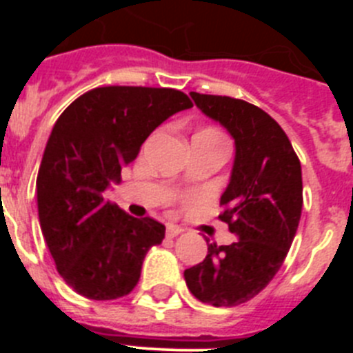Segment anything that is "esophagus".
Masks as SVG:
<instances>
[{
  "label": "esophagus",
  "mask_w": 353,
  "mask_h": 353,
  "mask_svg": "<svg viewBox=\"0 0 353 353\" xmlns=\"http://www.w3.org/2000/svg\"><path fill=\"white\" fill-rule=\"evenodd\" d=\"M182 232H183V230L180 226H174V224H170V226L166 228V236H170V239H174V236H179Z\"/></svg>",
  "instance_id": "esophagus-1"
}]
</instances>
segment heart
Wrapping results in <instances>:
<instances>
[{
  "label": "heart",
  "instance_id": "obj_1",
  "mask_svg": "<svg viewBox=\"0 0 353 353\" xmlns=\"http://www.w3.org/2000/svg\"><path fill=\"white\" fill-rule=\"evenodd\" d=\"M203 132H210V134H215V136H219V134L214 132V130H203Z\"/></svg>",
  "mask_w": 353,
  "mask_h": 353
}]
</instances>
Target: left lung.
<instances>
[{
	"label": "left lung",
	"mask_w": 353,
	"mask_h": 353,
	"mask_svg": "<svg viewBox=\"0 0 353 353\" xmlns=\"http://www.w3.org/2000/svg\"><path fill=\"white\" fill-rule=\"evenodd\" d=\"M194 104L235 139V161L221 196L232 245L208 244L201 263L183 272L198 301L232 307L251 301L281 269L302 212L301 161L270 114L240 99L191 92Z\"/></svg>",
	"instance_id": "left-lung-1"
}]
</instances>
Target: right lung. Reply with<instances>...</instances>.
<instances>
[{
	"instance_id": "1",
	"label": "right lung",
	"mask_w": 353,
	"mask_h": 353,
	"mask_svg": "<svg viewBox=\"0 0 353 353\" xmlns=\"http://www.w3.org/2000/svg\"><path fill=\"white\" fill-rule=\"evenodd\" d=\"M192 108L173 88L104 86L81 95L56 120L37 176L43 239L74 292L113 301L134 290L152 245L166 228L136 219L104 192L162 121Z\"/></svg>"
}]
</instances>
